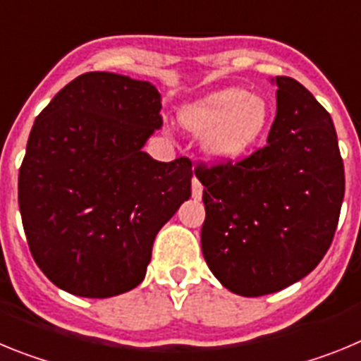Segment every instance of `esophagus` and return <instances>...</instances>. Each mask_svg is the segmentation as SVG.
Segmentation results:
<instances>
[{
  "instance_id": "obj_1",
  "label": "esophagus",
  "mask_w": 361,
  "mask_h": 361,
  "mask_svg": "<svg viewBox=\"0 0 361 361\" xmlns=\"http://www.w3.org/2000/svg\"><path fill=\"white\" fill-rule=\"evenodd\" d=\"M202 191H204V188H202V184L199 183V178L193 177V180H191V195H193V199L195 200L202 199Z\"/></svg>"
}]
</instances>
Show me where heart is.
<instances>
[{"label": "heart", "mask_w": 361, "mask_h": 361, "mask_svg": "<svg viewBox=\"0 0 361 361\" xmlns=\"http://www.w3.org/2000/svg\"><path fill=\"white\" fill-rule=\"evenodd\" d=\"M269 117L266 97L237 86L204 95L178 114L188 132L204 135V152L216 162L238 161L250 152L262 137Z\"/></svg>", "instance_id": "b5f03b06"}]
</instances>
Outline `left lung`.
Returning <instances> with one entry per match:
<instances>
[{"label": "left lung", "mask_w": 361, "mask_h": 361, "mask_svg": "<svg viewBox=\"0 0 361 361\" xmlns=\"http://www.w3.org/2000/svg\"><path fill=\"white\" fill-rule=\"evenodd\" d=\"M267 145L238 162L199 166L202 255L235 295L262 296L320 264L336 231L345 173L329 111L291 78L273 79Z\"/></svg>", "instance_id": "1"}]
</instances>
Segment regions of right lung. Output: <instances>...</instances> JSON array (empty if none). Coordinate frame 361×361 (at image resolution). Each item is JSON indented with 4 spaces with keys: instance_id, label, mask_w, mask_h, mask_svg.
<instances>
[{
    "instance_id": "right-lung-1",
    "label": "right lung",
    "mask_w": 361,
    "mask_h": 361,
    "mask_svg": "<svg viewBox=\"0 0 361 361\" xmlns=\"http://www.w3.org/2000/svg\"><path fill=\"white\" fill-rule=\"evenodd\" d=\"M148 81L88 72L34 121L18 199L30 253L63 291L108 298L145 280L159 229L191 197V161L152 159L162 126Z\"/></svg>"
}]
</instances>
